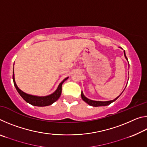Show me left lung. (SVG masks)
Listing matches in <instances>:
<instances>
[{"mask_svg":"<svg viewBox=\"0 0 147 147\" xmlns=\"http://www.w3.org/2000/svg\"><path fill=\"white\" fill-rule=\"evenodd\" d=\"M124 56H125L126 59L128 60V58H127V57H126V56L125 52H124ZM120 95H121V94H120ZM120 95H119V96H117V97L114 99V100H109V101H106V102H101V101H94V100H89V99H88V98H86V96L84 95V94H83L82 92V93H81V96H82V98L83 99V100L85 101L86 103H88L90 106H94V107L108 106V105H109V104H110L111 103H112L113 102L116 100L119 97V96H120Z\"/></svg>","mask_w":147,"mask_h":147,"instance_id":"1","label":"left lung"}]
</instances>
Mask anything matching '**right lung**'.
<instances>
[{
  "mask_svg": "<svg viewBox=\"0 0 147 147\" xmlns=\"http://www.w3.org/2000/svg\"><path fill=\"white\" fill-rule=\"evenodd\" d=\"M13 71V80L14 86L16 87L17 91H18L20 95L21 96V97L23 98L26 102L32 104L33 106H47L51 105L52 104L54 103V102H56L58 99L59 98L61 94V86L65 81L68 78H65L59 84L58 89H56V91L53 93V94H50L49 96H33L30 95V94H26L24 93L23 91H22L21 89H19L18 87L16 85V82H15L14 78V74Z\"/></svg>",
  "mask_w": 147,
  "mask_h": 147,
  "instance_id": "1",
  "label": "right lung"
}]
</instances>
